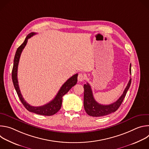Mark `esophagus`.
<instances>
[{
    "label": "esophagus",
    "mask_w": 149,
    "mask_h": 149,
    "mask_svg": "<svg viewBox=\"0 0 149 149\" xmlns=\"http://www.w3.org/2000/svg\"><path fill=\"white\" fill-rule=\"evenodd\" d=\"M85 78H86V77H85V76L82 74H79L78 75V81L79 82H82L83 81Z\"/></svg>",
    "instance_id": "1"
}]
</instances>
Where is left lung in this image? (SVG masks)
Returning <instances> with one entry per match:
<instances>
[{"label":"left lung","instance_id":"obj_1","mask_svg":"<svg viewBox=\"0 0 149 149\" xmlns=\"http://www.w3.org/2000/svg\"><path fill=\"white\" fill-rule=\"evenodd\" d=\"M130 73L131 74V64L130 65ZM132 82L130 78L121 96L114 102L109 105H102L98 103L94 99L91 86L88 83L84 85V107L86 112L90 116L101 117L110 114L118 110L121 105L126 93L130 88Z\"/></svg>","mask_w":149,"mask_h":149}]
</instances>
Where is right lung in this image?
Here are the masks:
<instances>
[{
  "instance_id": "right-lung-1",
  "label": "right lung",
  "mask_w": 149,
  "mask_h": 149,
  "mask_svg": "<svg viewBox=\"0 0 149 149\" xmlns=\"http://www.w3.org/2000/svg\"><path fill=\"white\" fill-rule=\"evenodd\" d=\"M36 34L35 32L30 33L25 38L23 44L21 45L16 50L14 61H13V66L12 68V81L13 83L14 87L16 90V91L17 94V95L22 102L24 107L30 112L34 113L37 114L42 115V116H50L56 114L61 109L62 105V97L67 94L69 90L73 87L77 82V77L78 74L74 75L70 78H69L64 84L62 85V86L59 90L58 93H57L55 97L49 102L47 104H45L42 106H39V107H34L29 105L26 101L24 99L22 94H21L19 84L17 81V67L19 64V61L20 59V56L22 53L23 49H24L25 47L26 46L27 42L29 38L33 36L34 35Z\"/></svg>"
}]
</instances>
